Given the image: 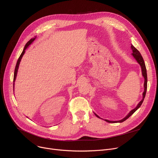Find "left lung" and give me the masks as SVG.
<instances>
[{"label":"left lung","mask_w":158,"mask_h":158,"mask_svg":"<svg viewBox=\"0 0 158 158\" xmlns=\"http://www.w3.org/2000/svg\"><path fill=\"white\" fill-rule=\"evenodd\" d=\"M131 49H132V56H133V57L135 58L136 60L137 61V62L141 66V68H142V75H143V77L145 79V81H144V92L143 93V98H142V100L138 103V104L137 105V106L135 107V108L133 109L132 110H131L129 113V114L126 116V117L125 118H123V119H122L120 120H118V121H110V120H104L106 122H109V123H118V122L120 123V122H124L125 120H126L129 117H131V116L139 108V107L141 106V105L142 104V103L143 102V100H144V98H145V94H146V92H147V70H146L145 64L144 60L143 59L142 55H141L140 52L132 45H131ZM95 114L96 117H97L98 118H100L95 113Z\"/></svg>","instance_id":"1"}]
</instances>
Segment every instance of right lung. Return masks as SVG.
<instances>
[{
    "instance_id": "obj_1",
    "label": "right lung",
    "mask_w": 158,
    "mask_h": 158,
    "mask_svg": "<svg viewBox=\"0 0 158 158\" xmlns=\"http://www.w3.org/2000/svg\"><path fill=\"white\" fill-rule=\"evenodd\" d=\"M35 38H32V39H31V40L28 41V42L26 44V45H25V47H24V48H23V51H22V52L21 55L20 56V57H19V60H18L17 62H16V64L15 69V72H14L13 82H15V79H16V74H17L18 69H19V64H20V61H21V60H22V57H23V54H24L25 52H26V48L29 47V45H30L32 43V41H34V40H35ZM13 86H14V83H13Z\"/></svg>"
}]
</instances>
